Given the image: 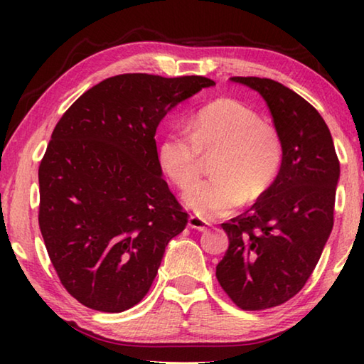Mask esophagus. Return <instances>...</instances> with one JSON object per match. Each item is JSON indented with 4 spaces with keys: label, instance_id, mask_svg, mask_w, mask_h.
Wrapping results in <instances>:
<instances>
[{
    "label": "esophagus",
    "instance_id": "obj_1",
    "mask_svg": "<svg viewBox=\"0 0 364 364\" xmlns=\"http://www.w3.org/2000/svg\"><path fill=\"white\" fill-rule=\"evenodd\" d=\"M188 226L193 228V230H197V231H207L208 230L207 221L199 218V217H196V215H189Z\"/></svg>",
    "mask_w": 364,
    "mask_h": 364
}]
</instances>
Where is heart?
I'll use <instances>...</instances> for the list:
<instances>
[{"label":"heart","instance_id":"b5f03b06","mask_svg":"<svg viewBox=\"0 0 364 364\" xmlns=\"http://www.w3.org/2000/svg\"><path fill=\"white\" fill-rule=\"evenodd\" d=\"M191 133H168L159 160L178 188L186 191L201 174V156L217 153L214 178L184 196L197 217L215 220L242 204L262 199L282 162V143L274 127L263 123L245 104L230 97L208 102L191 117Z\"/></svg>","mask_w":364,"mask_h":364}]
</instances>
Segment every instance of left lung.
I'll return each mask as SVG.
<instances>
[{"mask_svg":"<svg viewBox=\"0 0 364 364\" xmlns=\"http://www.w3.org/2000/svg\"><path fill=\"white\" fill-rule=\"evenodd\" d=\"M231 80L260 93L282 143L269 189L221 225L230 247L217 279L239 308L257 311L292 299L311 276L334 225L341 165L329 128L310 102L274 80Z\"/></svg>","mask_w":364,"mask_h":364,"instance_id":"obj_1","label":"left lung"}]
</instances>
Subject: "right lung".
I'll use <instances>...</instances> for the list:
<instances>
[{
	"mask_svg": "<svg viewBox=\"0 0 364 364\" xmlns=\"http://www.w3.org/2000/svg\"><path fill=\"white\" fill-rule=\"evenodd\" d=\"M213 85L123 73L60 117L38 168V223L60 282L80 304L120 313L149 292L165 247L188 223L154 136L176 104Z\"/></svg>",
	"mask_w": 364,
	"mask_h": 364,
	"instance_id": "add662e5",
	"label": "right lung"
}]
</instances>
